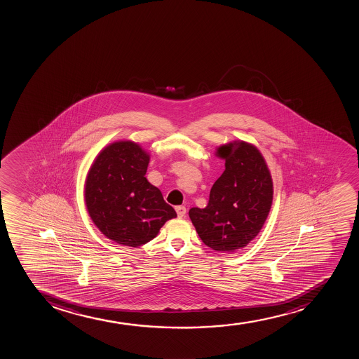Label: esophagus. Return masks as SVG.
<instances>
[{"label": "esophagus", "mask_w": 359, "mask_h": 359, "mask_svg": "<svg viewBox=\"0 0 359 359\" xmlns=\"http://www.w3.org/2000/svg\"><path fill=\"white\" fill-rule=\"evenodd\" d=\"M175 211H177V215L179 218H182V217H185L186 215V208L185 206H177L175 208Z\"/></svg>", "instance_id": "obj_1"}]
</instances>
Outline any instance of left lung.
I'll use <instances>...</instances> for the list:
<instances>
[{"label": "left lung", "mask_w": 359, "mask_h": 359, "mask_svg": "<svg viewBox=\"0 0 359 359\" xmlns=\"http://www.w3.org/2000/svg\"><path fill=\"white\" fill-rule=\"evenodd\" d=\"M225 170L213 184L208 206L189 218L201 241L219 252L243 249L259 235L273 204V179L261 151L245 141L217 148Z\"/></svg>", "instance_id": "obj_1"}]
</instances>
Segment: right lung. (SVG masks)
<instances>
[{
	"label": "right lung",
	"instance_id": "add662e5",
	"mask_svg": "<svg viewBox=\"0 0 359 359\" xmlns=\"http://www.w3.org/2000/svg\"><path fill=\"white\" fill-rule=\"evenodd\" d=\"M149 160L139 143L116 141L98 153L88 172L86 210L98 230L116 243L140 247L177 217L160 189L144 177Z\"/></svg>",
	"mask_w": 359,
	"mask_h": 359
}]
</instances>
